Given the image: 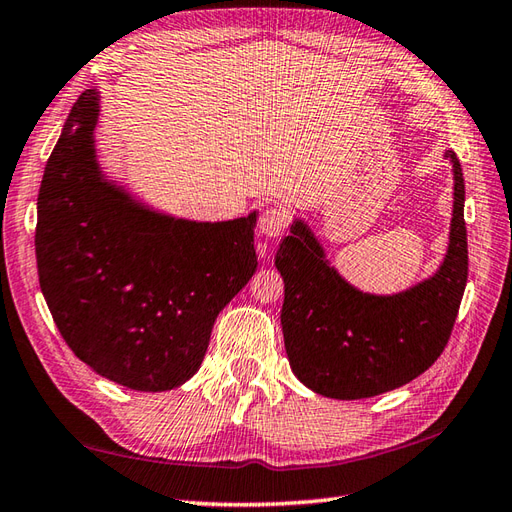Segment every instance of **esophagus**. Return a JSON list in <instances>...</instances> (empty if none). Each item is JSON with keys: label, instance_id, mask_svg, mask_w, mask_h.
<instances>
[{"label": "esophagus", "instance_id": "1", "mask_svg": "<svg viewBox=\"0 0 512 512\" xmlns=\"http://www.w3.org/2000/svg\"><path fill=\"white\" fill-rule=\"evenodd\" d=\"M289 221H291L289 210L282 206H273L260 215L258 230L263 236H269V239H278V236H282L286 228H289Z\"/></svg>", "mask_w": 512, "mask_h": 512}]
</instances>
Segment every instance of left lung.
<instances>
[{
	"mask_svg": "<svg viewBox=\"0 0 512 512\" xmlns=\"http://www.w3.org/2000/svg\"><path fill=\"white\" fill-rule=\"evenodd\" d=\"M454 171L450 245L430 278L393 295L363 293L326 258L304 219L291 223L276 254L284 280L282 332L297 380L332 400H363L415 380L441 356L465 293L469 258L465 180Z\"/></svg>",
	"mask_w": 512,
	"mask_h": 512,
	"instance_id": "8db88e82",
	"label": "left lung"
}]
</instances>
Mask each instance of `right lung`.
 <instances>
[{"label":"right lung","mask_w":512,"mask_h":512,"mask_svg":"<svg viewBox=\"0 0 512 512\" xmlns=\"http://www.w3.org/2000/svg\"><path fill=\"white\" fill-rule=\"evenodd\" d=\"M99 91L73 104L36 202V267L71 352L132 391L195 376L215 319L256 271V210L178 219L106 178L95 154Z\"/></svg>","instance_id":"add662e5"}]
</instances>
